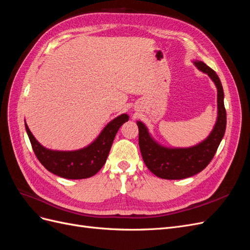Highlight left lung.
<instances>
[{
	"mask_svg": "<svg viewBox=\"0 0 250 250\" xmlns=\"http://www.w3.org/2000/svg\"><path fill=\"white\" fill-rule=\"evenodd\" d=\"M194 64L201 72L208 74L217 87L218 117L208 137L193 147L167 148L156 143L145 124L138 121L139 145L143 160L147 168L157 177L164 179H183L201 172L213 160L226 128V110L221 81L214 70L206 63L196 60Z\"/></svg>",
	"mask_w": 250,
	"mask_h": 250,
	"instance_id": "1",
	"label": "left lung"
}]
</instances>
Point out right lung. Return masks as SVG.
<instances>
[{
  "label": "right lung",
  "mask_w": 250,
  "mask_h": 250,
  "mask_svg": "<svg viewBox=\"0 0 250 250\" xmlns=\"http://www.w3.org/2000/svg\"><path fill=\"white\" fill-rule=\"evenodd\" d=\"M128 119L129 117L126 113L113 119L90 145L75 151H56L44 148L33 137L26 122L25 127L34 153L44 168L60 177L83 179L92 177L103 167L119 128Z\"/></svg>",
  "instance_id": "1"
}]
</instances>
